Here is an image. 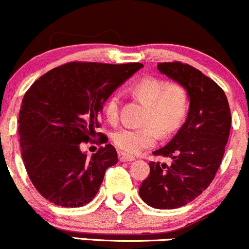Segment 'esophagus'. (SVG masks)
Returning <instances> with one entry per match:
<instances>
[{"instance_id": "34e87169", "label": "esophagus", "mask_w": 249, "mask_h": 249, "mask_svg": "<svg viewBox=\"0 0 249 249\" xmlns=\"http://www.w3.org/2000/svg\"><path fill=\"white\" fill-rule=\"evenodd\" d=\"M119 160L121 162H129L134 160V157L130 156V155L124 154V152H119Z\"/></svg>"}]
</instances>
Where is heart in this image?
I'll list each match as a JSON object with an SVG mask.
<instances>
[{"mask_svg": "<svg viewBox=\"0 0 249 249\" xmlns=\"http://www.w3.org/2000/svg\"><path fill=\"white\" fill-rule=\"evenodd\" d=\"M130 94L146 104L139 128H122L112 135L117 149L125 154H139L151 147L159 139V130L169 135L183 124L189 107L188 92L179 83H168L159 77L142 78L130 87ZM120 97L111 94L104 103V115L110 124H117L120 117Z\"/></svg>", "mask_w": 249, "mask_h": 249, "instance_id": "obj_1", "label": "heart"}]
</instances>
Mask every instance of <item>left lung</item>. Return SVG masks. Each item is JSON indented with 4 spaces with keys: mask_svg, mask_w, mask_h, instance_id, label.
<instances>
[{
    "mask_svg": "<svg viewBox=\"0 0 249 249\" xmlns=\"http://www.w3.org/2000/svg\"><path fill=\"white\" fill-rule=\"evenodd\" d=\"M157 69L185 88L190 107L173 139L152 152L171 159V164L150 162L139 195L151 207L174 209L195 200L215 177L230 134L231 112L224 90L194 66L173 61L159 63Z\"/></svg>",
    "mask_w": 249,
    "mask_h": 249,
    "instance_id": "1",
    "label": "left lung"
}]
</instances>
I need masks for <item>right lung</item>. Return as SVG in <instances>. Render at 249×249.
Returning <instances> with one entry per match:
<instances>
[{"instance_id": "add662e5", "label": "right lung", "mask_w": 249, "mask_h": 249, "mask_svg": "<svg viewBox=\"0 0 249 249\" xmlns=\"http://www.w3.org/2000/svg\"><path fill=\"white\" fill-rule=\"evenodd\" d=\"M140 63L71 61L54 68L31 85L21 102L18 133L31 183L49 202L81 207L94 198L109 167L117 163L111 144L88 157L81 142L100 137L99 112L111 93Z\"/></svg>"}]
</instances>
